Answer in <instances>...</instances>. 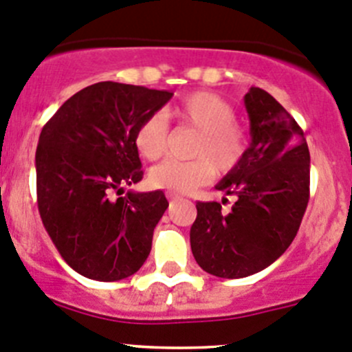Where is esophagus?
<instances>
[{"label": "esophagus", "instance_id": "34e87169", "mask_svg": "<svg viewBox=\"0 0 352 352\" xmlns=\"http://www.w3.org/2000/svg\"><path fill=\"white\" fill-rule=\"evenodd\" d=\"M166 199H168L170 202H173V201H177V199H180V195L173 194V192H166Z\"/></svg>", "mask_w": 352, "mask_h": 352}]
</instances>
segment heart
I'll return each mask as SVG.
<instances>
[{
	"label": "heart",
	"instance_id": "1",
	"mask_svg": "<svg viewBox=\"0 0 352 352\" xmlns=\"http://www.w3.org/2000/svg\"><path fill=\"white\" fill-rule=\"evenodd\" d=\"M180 126L197 131L190 145L192 160H165L150 170L153 187L187 194L219 175L232 172L248 150L246 131L236 123L238 113L223 96L197 91L180 99L166 111ZM135 148L145 160H158L168 143V124L162 113H153L135 131Z\"/></svg>",
	"mask_w": 352,
	"mask_h": 352
}]
</instances>
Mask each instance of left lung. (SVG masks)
Here are the masks:
<instances>
[{
  "mask_svg": "<svg viewBox=\"0 0 352 352\" xmlns=\"http://www.w3.org/2000/svg\"><path fill=\"white\" fill-rule=\"evenodd\" d=\"M244 106L251 143L241 164L216 186L238 201L229 212L219 202H197L190 228L195 261L219 278L250 276L278 260L309 204L310 153L302 128L260 87L248 91Z\"/></svg>",
  "mask_w": 352,
  "mask_h": 352,
  "instance_id": "obj_1",
  "label": "left lung"
}]
</instances>
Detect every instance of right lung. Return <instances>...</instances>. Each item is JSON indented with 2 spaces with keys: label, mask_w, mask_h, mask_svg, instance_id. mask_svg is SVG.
I'll use <instances>...</instances> for the list:
<instances>
[{
  "label": "right lung",
  "mask_w": 352,
  "mask_h": 352,
  "mask_svg": "<svg viewBox=\"0 0 352 352\" xmlns=\"http://www.w3.org/2000/svg\"><path fill=\"white\" fill-rule=\"evenodd\" d=\"M173 92L120 82L84 87L47 121L35 155L42 223L70 268L116 282L142 268L168 207L162 190L128 192L143 179L135 131Z\"/></svg>",
  "instance_id": "1"
}]
</instances>
